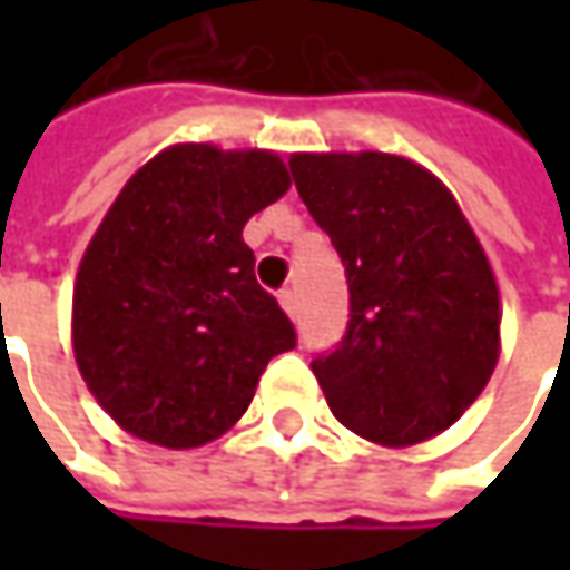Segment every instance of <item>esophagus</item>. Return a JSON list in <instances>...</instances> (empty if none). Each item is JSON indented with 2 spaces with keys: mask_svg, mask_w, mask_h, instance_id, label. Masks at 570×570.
I'll list each match as a JSON object with an SVG mask.
<instances>
[{
  "mask_svg": "<svg viewBox=\"0 0 570 570\" xmlns=\"http://www.w3.org/2000/svg\"><path fill=\"white\" fill-rule=\"evenodd\" d=\"M278 301H282V307H285L288 317H297V314H301V301H297L295 288H282V292H278Z\"/></svg>",
  "mask_w": 570,
  "mask_h": 570,
  "instance_id": "esophagus-1",
  "label": "esophagus"
}]
</instances>
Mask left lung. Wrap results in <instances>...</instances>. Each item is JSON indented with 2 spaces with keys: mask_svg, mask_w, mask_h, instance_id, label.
<instances>
[{
  "mask_svg": "<svg viewBox=\"0 0 570 570\" xmlns=\"http://www.w3.org/2000/svg\"><path fill=\"white\" fill-rule=\"evenodd\" d=\"M297 196L348 282V326L314 355L355 434L409 448L450 428L498 364V285L450 189L396 155H295Z\"/></svg>",
  "mask_w": 570,
  "mask_h": 570,
  "instance_id": "obj_1",
  "label": "left lung"
}]
</instances>
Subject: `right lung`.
I'll return each mask as SVG.
<instances>
[{
  "label": "right lung",
  "mask_w": 570,
  "mask_h": 570,
  "mask_svg": "<svg viewBox=\"0 0 570 570\" xmlns=\"http://www.w3.org/2000/svg\"><path fill=\"white\" fill-rule=\"evenodd\" d=\"M288 187L273 151L174 145L104 215L78 266L72 340L88 390L129 434L174 450L215 441L297 345L244 244L250 215Z\"/></svg>",
  "instance_id": "obj_1"
}]
</instances>
